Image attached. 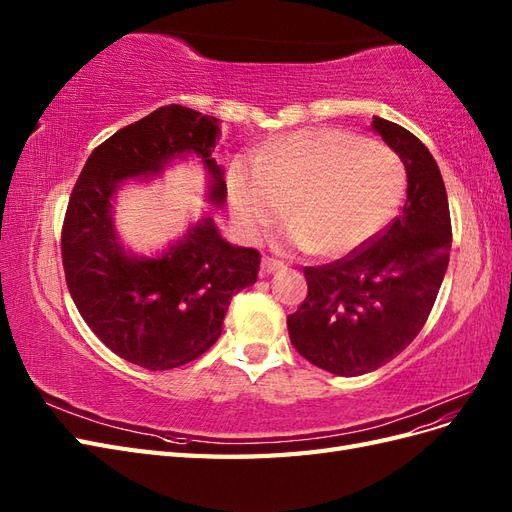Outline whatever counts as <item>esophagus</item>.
Masks as SVG:
<instances>
[{"label": "esophagus", "instance_id": "esophagus-1", "mask_svg": "<svg viewBox=\"0 0 512 512\" xmlns=\"http://www.w3.org/2000/svg\"><path fill=\"white\" fill-rule=\"evenodd\" d=\"M260 269H262V273H275V271L284 269V262L277 258H271V256H265L260 262Z\"/></svg>", "mask_w": 512, "mask_h": 512}]
</instances>
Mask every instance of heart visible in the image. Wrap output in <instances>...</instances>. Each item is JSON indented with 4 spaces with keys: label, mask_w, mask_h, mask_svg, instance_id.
Returning <instances> with one entry per match:
<instances>
[{
    "label": "heart",
    "mask_w": 512,
    "mask_h": 512,
    "mask_svg": "<svg viewBox=\"0 0 512 512\" xmlns=\"http://www.w3.org/2000/svg\"><path fill=\"white\" fill-rule=\"evenodd\" d=\"M406 188L395 153L335 128L299 130L267 143L254 164L228 173V203L241 235L258 241L282 220L307 252L337 258L393 218Z\"/></svg>",
    "instance_id": "obj_1"
}]
</instances>
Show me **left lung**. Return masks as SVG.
<instances>
[{"label": "left lung", "instance_id": "8db88e82", "mask_svg": "<svg viewBox=\"0 0 512 512\" xmlns=\"http://www.w3.org/2000/svg\"><path fill=\"white\" fill-rule=\"evenodd\" d=\"M371 128L406 166L404 211L367 247L331 265L305 267L307 297L288 316L297 352L346 378L389 363L421 333L453 241L446 188L429 149L382 117H374Z\"/></svg>", "mask_w": 512, "mask_h": 512}]
</instances>
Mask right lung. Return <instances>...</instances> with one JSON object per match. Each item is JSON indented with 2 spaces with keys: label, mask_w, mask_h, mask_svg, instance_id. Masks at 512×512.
<instances>
[{
  "label": "right lung",
  "mask_w": 512,
  "mask_h": 512,
  "mask_svg": "<svg viewBox=\"0 0 512 512\" xmlns=\"http://www.w3.org/2000/svg\"><path fill=\"white\" fill-rule=\"evenodd\" d=\"M218 138L220 119L160 106L91 151L70 196L61 262L72 301L108 350L151 371L190 363L218 342L230 299L258 280L260 254L230 245L203 218L160 256H136L117 237L113 200L126 179L162 175L192 153L222 207L224 170L211 158Z\"/></svg>",
  "instance_id": "add662e5"
}]
</instances>
